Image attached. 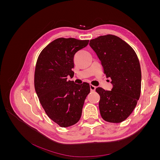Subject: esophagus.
<instances>
[{
  "mask_svg": "<svg viewBox=\"0 0 160 160\" xmlns=\"http://www.w3.org/2000/svg\"><path fill=\"white\" fill-rule=\"evenodd\" d=\"M95 89H96L95 86H94L93 85H90V89H91V92H94L95 91Z\"/></svg>",
  "mask_w": 160,
  "mask_h": 160,
  "instance_id": "obj_1",
  "label": "esophagus"
}]
</instances>
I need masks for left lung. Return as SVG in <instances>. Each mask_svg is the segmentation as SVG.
I'll return each mask as SVG.
<instances>
[{"instance_id":"obj_1","label":"left lung","mask_w":160,"mask_h":160,"mask_svg":"<svg viewBox=\"0 0 160 160\" xmlns=\"http://www.w3.org/2000/svg\"><path fill=\"white\" fill-rule=\"evenodd\" d=\"M110 77L113 88L96 89L100 95L99 107L102 118L108 122L121 123L133 112L141 94L142 71L133 48L119 37L99 36L89 42Z\"/></svg>"}]
</instances>
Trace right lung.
Listing matches in <instances>:
<instances>
[{
	"label": "right lung",
	"instance_id": "obj_1",
	"mask_svg": "<svg viewBox=\"0 0 160 160\" xmlns=\"http://www.w3.org/2000/svg\"><path fill=\"white\" fill-rule=\"evenodd\" d=\"M89 40L59 38L50 42L38 57L34 84L42 108L51 119L62 128L79 122L83 104L90 93L88 83L76 84L73 77L74 56L88 45Z\"/></svg>",
	"mask_w": 160,
	"mask_h": 160
}]
</instances>
